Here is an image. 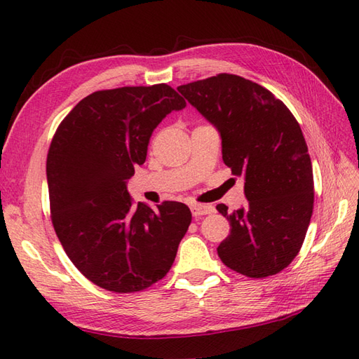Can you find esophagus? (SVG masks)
<instances>
[{"label": "esophagus", "mask_w": 359, "mask_h": 359, "mask_svg": "<svg viewBox=\"0 0 359 359\" xmlns=\"http://www.w3.org/2000/svg\"><path fill=\"white\" fill-rule=\"evenodd\" d=\"M191 212H193L194 217H201V216L210 215V212H212V207H211V205L194 203V205H191Z\"/></svg>", "instance_id": "esophagus-1"}]
</instances>
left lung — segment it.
<instances>
[{
  "label": "left lung",
  "mask_w": 359,
  "mask_h": 359,
  "mask_svg": "<svg viewBox=\"0 0 359 359\" xmlns=\"http://www.w3.org/2000/svg\"><path fill=\"white\" fill-rule=\"evenodd\" d=\"M222 139L224 163L242 175L247 207L228 212L217 255L248 278L282 271L299 253L313 212V170L301 126L269 89L219 74L177 88Z\"/></svg>",
  "instance_id": "8db88e82"
}]
</instances>
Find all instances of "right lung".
Wrapping results in <instances>:
<instances>
[{"instance_id": "add662e5", "label": "right lung", "mask_w": 359, "mask_h": 359, "mask_svg": "<svg viewBox=\"0 0 359 359\" xmlns=\"http://www.w3.org/2000/svg\"><path fill=\"white\" fill-rule=\"evenodd\" d=\"M187 106L165 85L97 90L60 123L48 152L50 217L67 257L95 285L140 292L170 271L191 211L133 203L126 184L157 125Z\"/></svg>"}]
</instances>
